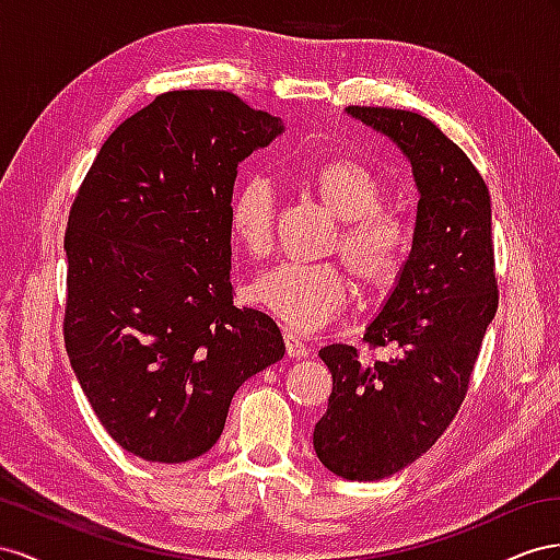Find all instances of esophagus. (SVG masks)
I'll return each mask as SVG.
<instances>
[{
    "instance_id": "obj_1",
    "label": "esophagus",
    "mask_w": 560,
    "mask_h": 560,
    "mask_svg": "<svg viewBox=\"0 0 560 560\" xmlns=\"http://www.w3.org/2000/svg\"><path fill=\"white\" fill-rule=\"evenodd\" d=\"M283 342H285V354H289L291 359H302V357L310 354L307 345L302 342V340L298 338V335L291 332V330L283 332Z\"/></svg>"
}]
</instances>
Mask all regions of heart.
I'll return each mask as SVG.
<instances>
[{
    "instance_id": "1",
    "label": "heart",
    "mask_w": 560,
    "mask_h": 560,
    "mask_svg": "<svg viewBox=\"0 0 560 560\" xmlns=\"http://www.w3.org/2000/svg\"><path fill=\"white\" fill-rule=\"evenodd\" d=\"M300 185L340 220L332 248L340 250L363 293H387L401 279L412 253L410 222L380 209L377 175L349 156H328L300 171ZM277 195L262 175L238 185L230 206V232L250 258L265 260L275 248ZM349 295V279L335 262L279 265L253 283L250 298L289 326L307 332L340 314Z\"/></svg>"
}]
</instances>
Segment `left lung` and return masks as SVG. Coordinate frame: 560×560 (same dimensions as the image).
<instances>
[{"mask_svg": "<svg viewBox=\"0 0 560 560\" xmlns=\"http://www.w3.org/2000/svg\"><path fill=\"white\" fill-rule=\"evenodd\" d=\"M347 115L394 140L420 191L412 253L363 340L389 359L328 345V410L314 427L324 467L380 481L439 441L462 401L498 312L490 195L481 173L434 121L408 109L349 105Z\"/></svg>", "mask_w": 560, "mask_h": 560, "instance_id": "left-lung-1", "label": "left lung"}]
</instances>
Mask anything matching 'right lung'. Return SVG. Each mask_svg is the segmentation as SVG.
Listing matches in <instances>:
<instances>
[{
    "label": "right lung",
    "mask_w": 560,
    "mask_h": 560,
    "mask_svg": "<svg viewBox=\"0 0 560 560\" xmlns=\"http://www.w3.org/2000/svg\"><path fill=\"white\" fill-rule=\"evenodd\" d=\"M283 131L228 91H168L119 124L68 218L72 371L124 451L209 453L232 396L283 359L279 326L236 307L230 206L238 162Z\"/></svg>",
    "instance_id": "add662e5"
}]
</instances>
